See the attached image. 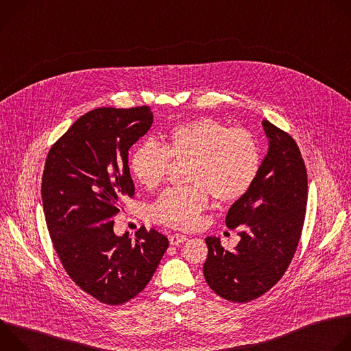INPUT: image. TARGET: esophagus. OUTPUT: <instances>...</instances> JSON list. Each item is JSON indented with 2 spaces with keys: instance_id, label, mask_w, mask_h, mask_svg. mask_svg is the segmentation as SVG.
Wrapping results in <instances>:
<instances>
[{
  "instance_id": "34e87169",
  "label": "esophagus",
  "mask_w": 351,
  "mask_h": 351,
  "mask_svg": "<svg viewBox=\"0 0 351 351\" xmlns=\"http://www.w3.org/2000/svg\"><path fill=\"white\" fill-rule=\"evenodd\" d=\"M186 240H187V237L183 236V234H179V233H175V234H172V236L169 237V243H171L172 245H179L180 243H184Z\"/></svg>"
}]
</instances>
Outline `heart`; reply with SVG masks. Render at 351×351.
I'll return each instance as SVG.
<instances>
[{"label": "heart", "mask_w": 351, "mask_h": 351, "mask_svg": "<svg viewBox=\"0 0 351 351\" xmlns=\"http://www.w3.org/2000/svg\"><path fill=\"white\" fill-rule=\"evenodd\" d=\"M172 162H187L191 184L164 191L152 207V218L175 229H194L210 204V193L232 203L253 187L261 169L257 137L244 128H229L219 119L202 117L173 126L158 144L145 140L130 154V171L145 187L160 186Z\"/></svg>", "instance_id": "b5f03b06"}]
</instances>
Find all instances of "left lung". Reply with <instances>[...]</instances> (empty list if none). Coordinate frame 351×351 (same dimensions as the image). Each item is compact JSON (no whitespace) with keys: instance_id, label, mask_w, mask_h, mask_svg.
<instances>
[{"instance_id":"left-lung-1","label":"left lung","mask_w":351,"mask_h":351,"mask_svg":"<svg viewBox=\"0 0 351 351\" xmlns=\"http://www.w3.org/2000/svg\"><path fill=\"white\" fill-rule=\"evenodd\" d=\"M269 152L245 195L226 215L240 241L228 252L207 237L203 267L208 286L232 303H248L271 290L287 271L302 237L308 197L307 168L294 138L263 121Z\"/></svg>"}]
</instances>
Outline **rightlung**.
Listing matches in <instances>:
<instances>
[{
    "mask_svg": "<svg viewBox=\"0 0 351 351\" xmlns=\"http://www.w3.org/2000/svg\"><path fill=\"white\" fill-rule=\"evenodd\" d=\"M152 123L147 106L93 110L51 145L44 165L43 208L60 261L83 291L108 306L147 286L169 244L144 226L134 240L114 233L122 199L134 195L129 148Z\"/></svg>",
    "mask_w": 351,
    "mask_h": 351,
    "instance_id": "right-lung-1",
    "label": "right lung"
}]
</instances>
